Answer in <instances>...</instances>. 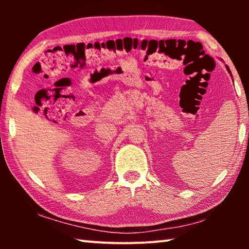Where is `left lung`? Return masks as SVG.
Masks as SVG:
<instances>
[{"mask_svg": "<svg viewBox=\"0 0 249 249\" xmlns=\"http://www.w3.org/2000/svg\"><path fill=\"white\" fill-rule=\"evenodd\" d=\"M226 68H227V70H229V72L231 73V71H230V69H229V67H227V66H226Z\"/></svg>", "mask_w": 249, "mask_h": 249, "instance_id": "left-lung-1", "label": "left lung"}]
</instances>
